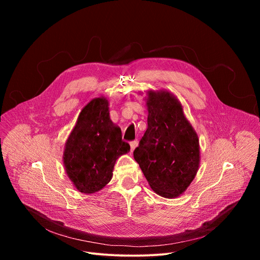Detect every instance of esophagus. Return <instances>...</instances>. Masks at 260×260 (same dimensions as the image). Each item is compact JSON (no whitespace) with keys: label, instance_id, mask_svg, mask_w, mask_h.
Segmentation results:
<instances>
[{"label":"esophagus","instance_id":"1","mask_svg":"<svg viewBox=\"0 0 260 260\" xmlns=\"http://www.w3.org/2000/svg\"><path fill=\"white\" fill-rule=\"evenodd\" d=\"M129 145H131V152L133 153V152H134V149L138 146V141H137V140L132 141V142L129 143Z\"/></svg>","mask_w":260,"mask_h":260}]
</instances>
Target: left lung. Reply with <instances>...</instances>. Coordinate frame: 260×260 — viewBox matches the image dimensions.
I'll return each mask as SVG.
<instances>
[{"label": "left lung", "mask_w": 260, "mask_h": 260, "mask_svg": "<svg viewBox=\"0 0 260 260\" xmlns=\"http://www.w3.org/2000/svg\"><path fill=\"white\" fill-rule=\"evenodd\" d=\"M145 92L147 129L134 151V158L156 194L179 197L199 169L198 135L174 93L166 89Z\"/></svg>", "instance_id": "1"}]
</instances>
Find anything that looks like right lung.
Segmentation results:
<instances>
[{"label":"right lung","instance_id":"1","mask_svg":"<svg viewBox=\"0 0 260 260\" xmlns=\"http://www.w3.org/2000/svg\"><path fill=\"white\" fill-rule=\"evenodd\" d=\"M121 128L109 117V102L101 95L80 112L76 125L65 142L63 165L79 192H99L113 178L115 163L129 152Z\"/></svg>","mask_w":260,"mask_h":260}]
</instances>
